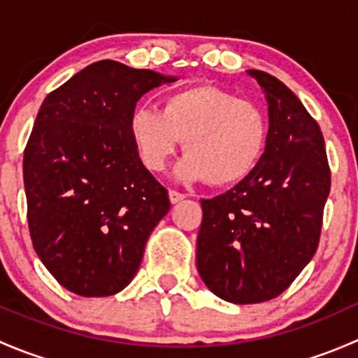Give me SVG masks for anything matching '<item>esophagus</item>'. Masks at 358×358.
I'll list each match as a JSON object with an SVG mask.
<instances>
[{
    "instance_id": "esophagus-1",
    "label": "esophagus",
    "mask_w": 358,
    "mask_h": 358,
    "mask_svg": "<svg viewBox=\"0 0 358 358\" xmlns=\"http://www.w3.org/2000/svg\"><path fill=\"white\" fill-rule=\"evenodd\" d=\"M183 199H185V196L182 192H178V190H169V201H171V204H176V202Z\"/></svg>"
}]
</instances>
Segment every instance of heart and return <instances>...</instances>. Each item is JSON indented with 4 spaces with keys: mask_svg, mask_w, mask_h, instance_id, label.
<instances>
[{
    "mask_svg": "<svg viewBox=\"0 0 358 358\" xmlns=\"http://www.w3.org/2000/svg\"><path fill=\"white\" fill-rule=\"evenodd\" d=\"M129 136L149 171H162L183 140L185 156L176 176L230 187L243 182L262 161L268 121L255 102L218 86L196 85L168 93L161 110L136 107L129 115Z\"/></svg>",
    "mask_w": 358,
    "mask_h": 358,
    "instance_id": "1",
    "label": "heart"
}]
</instances>
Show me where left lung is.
Wrapping results in <instances>:
<instances>
[{
	"mask_svg": "<svg viewBox=\"0 0 358 358\" xmlns=\"http://www.w3.org/2000/svg\"><path fill=\"white\" fill-rule=\"evenodd\" d=\"M268 102L262 161L232 190L202 199L197 270L237 305L275 298L319 248L331 169L324 136L298 96L273 76L248 71Z\"/></svg>",
	"mask_w": 358,
	"mask_h": 358,
	"instance_id": "obj_1",
	"label": "left lung"
}]
</instances>
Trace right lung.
Wrapping results in <instances>:
<instances>
[{
    "label": "right lung",
    "instance_id": "add662e5",
    "mask_svg": "<svg viewBox=\"0 0 358 358\" xmlns=\"http://www.w3.org/2000/svg\"><path fill=\"white\" fill-rule=\"evenodd\" d=\"M175 81L100 60L53 90L24 150L32 246L79 296L124 289L169 211L168 190L136 156L129 115L143 93Z\"/></svg>",
    "mask_w": 358,
    "mask_h": 358
}]
</instances>
